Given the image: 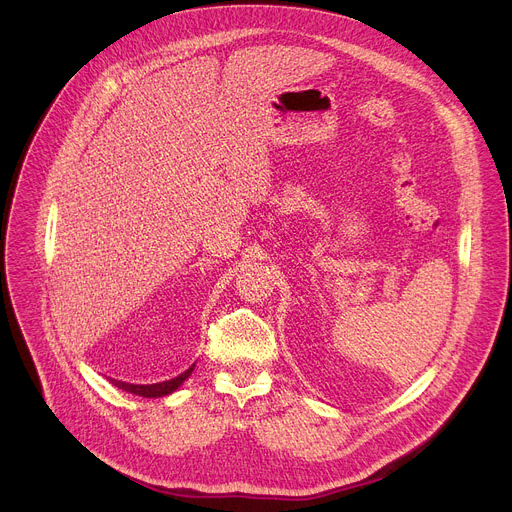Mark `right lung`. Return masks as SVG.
<instances>
[{
  "label": "right lung",
  "mask_w": 512,
  "mask_h": 512,
  "mask_svg": "<svg viewBox=\"0 0 512 512\" xmlns=\"http://www.w3.org/2000/svg\"><path fill=\"white\" fill-rule=\"evenodd\" d=\"M194 367H190L186 373L178 375L176 379L172 381H166V383H156V385H129V383H121V381H113L115 387L127 391V393H133V395H139V397H164V395H170L174 393L190 375H192Z\"/></svg>",
  "instance_id": "right-lung-1"
}]
</instances>
